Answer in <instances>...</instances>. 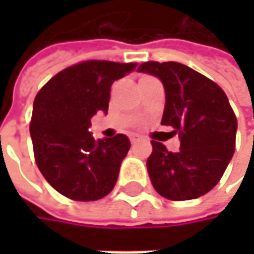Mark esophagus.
<instances>
[{
	"instance_id": "esophagus-1",
	"label": "esophagus",
	"mask_w": 254,
	"mask_h": 254,
	"mask_svg": "<svg viewBox=\"0 0 254 254\" xmlns=\"http://www.w3.org/2000/svg\"><path fill=\"white\" fill-rule=\"evenodd\" d=\"M138 141H139V138H138V136H135V135H133V136H130V142H132V144H136Z\"/></svg>"
}]
</instances>
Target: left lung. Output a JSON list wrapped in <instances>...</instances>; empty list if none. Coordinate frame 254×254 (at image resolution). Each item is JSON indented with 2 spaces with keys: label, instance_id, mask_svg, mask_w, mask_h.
Returning <instances> with one entry per match:
<instances>
[{
  "label": "left lung",
  "instance_id": "left-lung-1",
  "mask_svg": "<svg viewBox=\"0 0 254 254\" xmlns=\"http://www.w3.org/2000/svg\"><path fill=\"white\" fill-rule=\"evenodd\" d=\"M138 72L162 80L166 94L162 125L174 127L181 141L177 153L151 141L147 171L154 190L174 201L204 195L222 178L235 148L237 118L227 94L177 62H145Z\"/></svg>",
  "mask_w": 254,
  "mask_h": 254
}]
</instances>
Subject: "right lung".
Listing matches in <instances>:
<instances>
[{"instance_id":"obj_1","label":"right lung","mask_w":254,"mask_h":254,"mask_svg":"<svg viewBox=\"0 0 254 254\" xmlns=\"http://www.w3.org/2000/svg\"><path fill=\"white\" fill-rule=\"evenodd\" d=\"M136 63L88 60L53 76L36 94L30 136L36 165L48 184L67 198L94 201L116 185L130 142L124 133L94 139L91 118L107 115L115 80Z\"/></svg>"}]
</instances>
